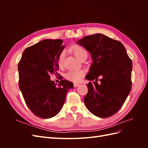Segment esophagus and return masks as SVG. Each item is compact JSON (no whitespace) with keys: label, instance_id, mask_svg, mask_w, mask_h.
Listing matches in <instances>:
<instances>
[{"label":"esophagus","instance_id":"obj_1","mask_svg":"<svg viewBox=\"0 0 148 148\" xmlns=\"http://www.w3.org/2000/svg\"><path fill=\"white\" fill-rule=\"evenodd\" d=\"M73 85H74V87H75V88H76V87L78 86L79 84L78 83H74V84H73Z\"/></svg>","mask_w":148,"mask_h":148}]
</instances>
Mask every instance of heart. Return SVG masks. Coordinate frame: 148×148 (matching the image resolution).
Masks as SVG:
<instances>
[{
    "label": "heart",
    "instance_id": "heart-1",
    "mask_svg": "<svg viewBox=\"0 0 148 148\" xmlns=\"http://www.w3.org/2000/svg\"><path fill=\"white\" fill-rule=\"evenodd\" d=\"M73 51L75 56L78 59L80 60V59L83 56V55L86 54L87 52L84 49L80 46H75ZM65 57V53L62 52L60 53V55L58 58V65L60 66H62L64 63ZM84 76V71L82 70H71L66 71L65 74V78L72 82H78L81 78Z\"/></svg>",
    "mask_w": 148,
    "mask_h": 148
}]
</instances>
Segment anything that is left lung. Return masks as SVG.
Masks as SVG:
<instances>
[{
    "label": "left lung",
    "mask_w": 148,
    "mask_h": 148,
    "mask_svg": "<svg viewBox=\"0 0 148 148\" xmlns=\"http://www.w3.org/2000/svg\"><path fill=\"white\" fill-rule=\"evenodd\" d=\"M89 52L93 61L86 79L98 81L86 84L84 98L89 111L98 117L106 118L122 107L131 91L132 62L120 41L97 33L86 36L77 42Z\"/></svg>",
    "instance_id": "obj_1"
}]
</instances>
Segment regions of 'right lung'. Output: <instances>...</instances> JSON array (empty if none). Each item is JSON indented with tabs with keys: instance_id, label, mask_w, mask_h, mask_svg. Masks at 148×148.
Returning a JSON list of instances; mask_svg holds the SVG:
<instances>
[{
	"instance_id": "add662e5",
	"label": "right lung",
	"mask_w": 148,
	"mask_h": 148,
	"mask_svg": "<svg viewBox=\"0 0 148 148\" xmlns=\"http://www.w3.org/2000/svg\"><path fill=\"white\" fill-rule=\"evenodd\" d=\"M62 39H44L26 48L18 65L19 88L26 105L38 117L49 119L60 111L66 92L73 84L51 81L50 74L59 70L58 58L64 49Z\"/></svg>"
}]
</instances>
